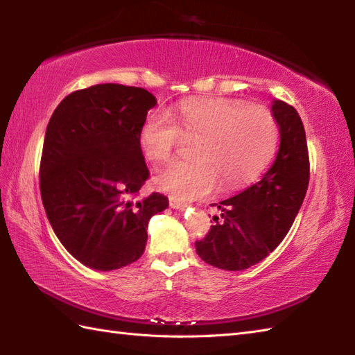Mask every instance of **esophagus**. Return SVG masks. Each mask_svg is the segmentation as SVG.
Listing matches in <instances>:
<instances>
[{
  "instance_id": "1",
  "label": "esophagus",
  "mask_w": 355,
  "mask_h": 355,
  "mask_svg": "<svg viewBox=\"0 0 355 355\" xmlns=\"http://www.w3.org/2000/svg\"><path fill=\"white\" fill-rule=\"evenodd\" d=\"M169 206H171L172 209H184V207H186V202L180 201V200L175 198V197H169Z\"/></svg>"
}]
</instances>
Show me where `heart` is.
Listing matches in <instances>:
<instances>
[{
  "instance_id": "b5f03b06",
  "label": "heart",
  "mask_w": 355,
  "mask_h": 355,
  "mask_svg": "<svg viewBox=\"0 0 355 355\" xmlns=\"http://www.w3.org/2000/svg\"><path fill=\"white\" fill-rule=\"evenodd\" d=\"M186 139H198L197 162H178L158 173L157 189L178 200H197L253 180L273 155L277 122L266 107H247L232 99H195L172 112L154 111L139 131V146L148 160L171 162Z\"/></svg>"
}]
</instances>
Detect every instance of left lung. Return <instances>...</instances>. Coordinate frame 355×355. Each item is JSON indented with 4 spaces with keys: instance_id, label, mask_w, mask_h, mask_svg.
Here are the masks:
<instances>
[{
    "instance_id": "1",
    "label": "left lung",
    "mask_w": 355,
    "mask_h": 355,
    "mask_svg": "<svg viewBox=\"0 0 355 355\" xmlns=\"http://www.w3.org/2000/svg\"><path fill=\"white\" fill-rule=\"evenodd\" d=\"M281 145L273 164L245 191L214 205L221 218L195 243L200 258L216 268L239 271L266 259L294 223L310 182L302 120L291 105L273 101Z\"/></svg>"
}]
</instances>
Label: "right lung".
Segmentation results:
<instances>
[{
    "label": "right lung",
    "mask_w": 355,
    "mask_h": 355,
    "mask_svg": "<svg viewBox=\"0 0 355 355\" xmlns=\"http://www.w3.org/2000/svg\"><path fill=\"white\" fill-rule=\"evenodd\" d=\"M155 97L139 87L101 84L58 105L45 131L40 187L49 221L67 252L110 271L145 252L150 216L164 195L140 197L149 178L139 131Z\"/></svg>",
    "instance_id": "1"
}]
</instances>
